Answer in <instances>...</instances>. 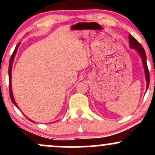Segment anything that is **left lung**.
Segmentation results:
<instances>
[{
  "instance_id": "1",
  "label": "left lung",
  "mask_w": 155,
  "mask_h": 155,
  "mask_svg": "<svg viewBox=\"0 0 155 155\" xmlns=\"http://www.w3.org/2000/svg\"><path fill=\"white\" fill-rule=\"evenodd\" d=\"M129 41H130V44H129L130 47L131 49H136V50L138 52V54H140V58H141L142 63H143V68H144V71H145L146 79H147V90L149 88V81H150V76H149V69L147 64V55H146L144 49L142 47L141 44H140L139 42H138V41H137L136 39L130 34L129 35Z\"/></svg>"
}]
</instances>
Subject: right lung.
<instances>
[{"label":"right lung","mask_w":155,"mask_h":155,"mask_svg":"<svg viewBox=\"0 0 155 155\" xmlns=\"http://www.w3.org/2000/svg\"><path fill=\"white\" fill-rule=\"evenodd\" d=\"M19 44H20V43H19L17 46H16L15 51H14L13 54H12V56H11L10 61H9V66H8V81H9V95H10V97H11V100H12V103H13V104H15V106H17V107L18 108H19V107H18V106H17V104H16L15 98H14L13 93H12V64H13L14 59H15V57L16 55V53H17V49H18ZM28 120H31L30 119H28ZM31 121H32V120H31ZM32 122H33V121H32Z\"/></svg>","instance_id":"obj_1"}]
</instances>
